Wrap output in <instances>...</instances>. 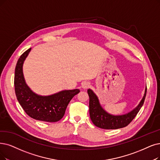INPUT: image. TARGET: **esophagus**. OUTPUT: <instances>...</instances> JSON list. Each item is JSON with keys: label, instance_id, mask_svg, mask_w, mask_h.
<instances>
[{"label": "esophagus", "instance_id": "34e87169", "mask_svg": "<svg viewBox=\"0 0 160 160\" xmlns=\"http://www.w3.org/2000/svg\"><path fill=\"white\" fill-rule=\"evenodd\" d=\"M89 86H90V83L88 82H83L82 83V88H87Z\"/></svg>", "mask_w": 160, "mask_h": 160}]
</instances>
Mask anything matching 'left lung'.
<instances>
[{"label":"left lung","mask_w":160,"mask_h":160,"mask_svg":"<svg viewBox=\"0 0 160 160\" xmlns=\"http://www.w3.org/2000/svg\"><path fill=\"white\" fill-rule=\"evenodd\" d=\"M146 88L144 97L138 106L131 112L122 116H113L108 113L100 105L98 99L91 89L87 91L89 97V113L94 125L104 129H117L128 125L136 117L142 108L146 95Z\"/></svg>","instance_id":"left-lung-1"}]
</instances>
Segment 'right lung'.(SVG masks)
Returning <instances> with one entry per match:
<instances>
[{"mask_svg":"<svg viewBox=\"0 0 160 160\" xmlns=\"http://www.w3.org/2000/svg\"><path fill=\"white\" fill-rule=\"evenodd\" d=\"M31 48L24 52L18 59L15 69L14 87L19 103L23 110L31 118L56 122L64 116L66 108L79 89L63 91L54 94L42 97L31 91L25 83L23 75V63L30 52Z\"/></svg>","mask_w":160,"mask_h":160,"instance_id":"1","label":"right lung"}]
</instances>
